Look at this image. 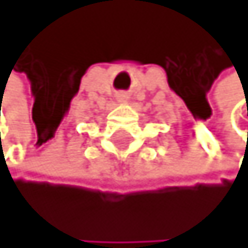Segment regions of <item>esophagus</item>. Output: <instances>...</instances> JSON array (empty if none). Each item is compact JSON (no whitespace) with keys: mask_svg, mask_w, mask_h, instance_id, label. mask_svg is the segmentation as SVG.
<instances>
[{"mask_svg":"<svg viewBox=\"0 0 248 248\" xmlns=\"http://www.w3.org/2000/svg\"><path fill=\"white\" fill-rule=\"evenodd\" d=\"M124 99H125L124 96H118V101H124Z\"/></svg>","mask_w":248,"mask_h":248,"instance_id":"34e87169","label":"esophagus"}]
</instances>
